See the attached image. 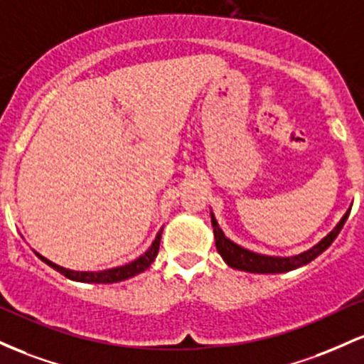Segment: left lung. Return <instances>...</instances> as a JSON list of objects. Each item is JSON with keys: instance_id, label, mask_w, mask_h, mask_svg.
<instances>
[{"instance_id": "left-lung-1", "label": "left lung", "mask_w": 364, "mask_h": 364, "mask_svg": "<svg viewBox=\"0 0 364 364\" xmlns=\"http://www.w3.org/2000/svg\"><path fill=\"white\" fill-rule=\"evenodd\" d=\"M349 213H350V208L346 211V215L342 216L341 222L333 227V230L328 232V234H326L320 242L314 244L311 249L301 252V255L287 256V258H282V256L259 255V252H252L246 247L239 246V244L232 242V240L223 234L222 228H220L213 211H211V225H213L216 249H218L220 256H222L223 261H225L228 267L235 268V270L249 272V273H285V272L296 270V268L303 267V264L311 263L314 258H318V256H320L321 252H323L325 249L336 240V237L338 235V232L342 230V227H344Z\"/></svg>"}]
</instances>
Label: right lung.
Masks as SVG:
<instances>
[{
	"instance_id": "1",
	"label": "right lung",
	"mask_w": 364,
	"mask_h": 364,
	"mask_svg": "<svg viewBox=\"0 0 364 364\" xmlns=\"http://www.w3.org/2000/svg\"><path fill=\"white\" fill-rule=\"evenodd\" d=\"M161 232H158L156 237H154L153 244H151L148 251L144 252L142 256H139L137 259L130 261V263L124 264V267H117V268H109V270H101V272H75V270H68V268L60 267V264L53 263L44 256H41L39 252H36V256L41 261L51 267L53 270L60 272L61 275H65L67 279L75 280V282H85V284H115V282H122V280H127L130 277H136L139 273H142L144 270H148L153 263L154 258H156L158 251H160V240H161Z\"/></svg>"
}]
</instances>
